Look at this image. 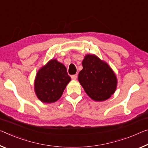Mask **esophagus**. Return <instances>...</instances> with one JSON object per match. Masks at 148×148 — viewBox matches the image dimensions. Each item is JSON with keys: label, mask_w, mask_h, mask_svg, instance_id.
Returning a JSON list of instances; mask_svg holds the SVG:
<instances>
[{"label": "esophagus", "mask_w": 148, "mask_h": 148, "mask_svg": "<svg viewBox=\"0 0 148 148\" xmlns=\"http://www.w3.org/2000/svg\"><path fill=\"white\" fill-rule=\"evenodd\" d=\"M77 77H78V74H74L71 76V78L73 79V80H76L77 79Z\"/></svg>", "instance_id": "esophagus-1"}]
</instances>
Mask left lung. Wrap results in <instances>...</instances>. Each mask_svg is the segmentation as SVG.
<instances>
[{
    "label": "left lung",
    "mask_w": 148,
    "mask_h": 148,
    "mask_svg": "<svg viewBox=\"0 0 148 148\" xmlns=\"http://www.w3.org/2000/svg\"><path fill=\"white\" fill-rule=\"evenodd\" d=\"M83 69L78 74V81L91 99L103 101L115 92L117 78L110 66L95 55H86Z\"/></svg>",
    "instance_id": "left-lung-1"
}]
</instances>
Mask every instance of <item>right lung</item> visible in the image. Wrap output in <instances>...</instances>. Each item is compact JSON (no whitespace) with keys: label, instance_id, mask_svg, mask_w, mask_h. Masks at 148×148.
Returning a JSON list of instances; mask_svg holds the SVG:
<instances>
[{"label":"right lung","instance_id":"add662e5","mask_svg":"<svg viewBox=\"0 0 148 148\" xmlns=\"http://www.w3.org/2000/svg\"><path fill=\"white\" fill-rule=\"evenodd\" d=\"M71 78L65 66L51 59L38 70L34 82V90L41 102L51 103L61 97Z\"/></svg>","mask_w":148,"mask_h":148}]
</instances>
